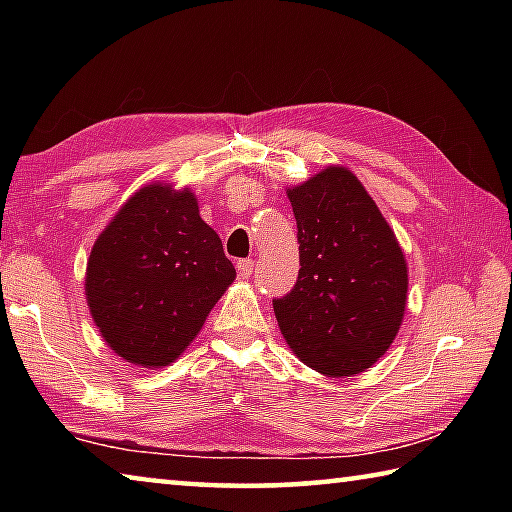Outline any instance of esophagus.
<instances>
[{"label": "esophagus", "instance_id": "34e87169", "mask_svg": "<svg viewBox=\"0 0 512 512\" xmlns=\"http://www.w3.org/2000/svg\"><path fill=\"white\" fill-rule=\"evenodd\" d=\"M253 266H255L253 259H239V262H237V271H239L241 277H246V280H248V277L253 275Z\"/></svg>", "mask_w": 512, "mask_h": 512}]
</instances>
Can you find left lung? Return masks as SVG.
Segmentation results:
<instances>
[{
  "mask_svg": "<svg viewBox=\"0 0 512 512\" xmlns=\"http://www.w3.org/2000/svg\"><path fill=\"white\" fill-rule=\"evenodd\" d=\"M298 223L296 287L273 300L293 354L325 377H354L395 341L409 266L395 232L348 167L329 164L287 189Z\"/></svg>",
  "mask_w": 512,
  "mask_h": 512,
  "instance_id": "8db88e82",
  "label": "left lung"
}]
</instances>
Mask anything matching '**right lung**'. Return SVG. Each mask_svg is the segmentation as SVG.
<instances>
[{"label": "right lung", "instance_id": "1", "mask_svg": "<svg viewBox=\"0 0 512 512\" xmlns=\"http://www.w3.org/2000/svg\"><path fill=\"white\" fill-rule=\"evenodd\" d=\"M237 271L189 187L149 183L92 246L85 300L101 339L133 366H171Z\"/></svg>", "mask_w": 512, "mask_h": 512}]
</instances>
